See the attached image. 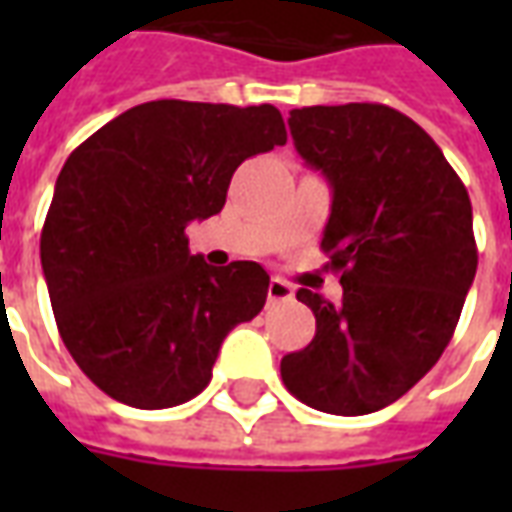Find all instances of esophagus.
Wrapping results in <instances>:
<instances>
[{
	"label": "esophagus",
	"mask_w": 512,
	"mask_h": 512,
	"mask_svg": "<svg viewBox=\"0 0 512 512\" xmlns=\"http://www.w3.org/2000/svg\"><path fill=\"white\" fill-rule=\"evenodd\" d=\"M293 296H296V290L290 288L285 279L271 277V282H268V304H277V301H290Z\"/></svg>",
	"instance_id": "34e87169"
}]
</instances>
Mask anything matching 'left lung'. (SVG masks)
<instances>
[{"mask_svg": "<svg viewBox=\"0 0 512 512\" xmlns=\"http://www.w3.org/2000/svg\"><path fill=\"white\" fill-rule=\"evenodd\" d=\"M288 126L332 183L321 249L343 299L296 293L315 337L279 370L301 403L359 417L406 395L452 340L477 271L472 202L439 145L392 106H304Z\"/></svg>", "mask_w": 512, "mask_h": 512, "instance_id": "1", "label": "left lung"}]
</instances>
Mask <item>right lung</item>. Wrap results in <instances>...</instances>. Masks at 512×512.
I'll return each mask as SVG.
<instances>
[{
    "label": "right lung",
    "mask_w": 512,
    "mask_h": 512,
    "mask_svg": "<svg viewBox=\"0 0 512 512\" xmlns=\"http://www.w3.org/2000/svg\"><path fill=\"white\" fill-rule=\"evenodd\" d=\"M285 142L271 104L150 101L68 156L40 263L62 343L101 392L153 411L208 386L224 337L263 310L268 274L208 266L186 224L222 211L235 169Z\"/></svg>",
    "instance_id": "obj_1"
}]
</instances>
